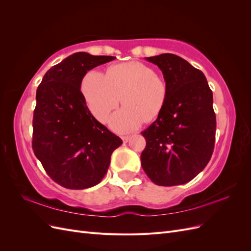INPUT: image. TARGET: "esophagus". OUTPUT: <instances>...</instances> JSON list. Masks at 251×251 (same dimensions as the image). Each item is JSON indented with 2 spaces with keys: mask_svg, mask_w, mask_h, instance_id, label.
Returning a JSON list of instances; mask_svg holds the SVG:
<instances>
[{
  "mask_svg": "<svg viewBox=\"0 0 251 251\" xmlns=\"http://www.w3.org/2000/svg\"><path fill=\"white\" fill-rule=\"evenodd\" d=\"M121 139H123V141L125 143H126L128 140H130V136H123V137H121Z\"/></svg>",
  "mask_w": 251,
  "mask_h": 251,
  "instance_id": "obj_1",
  "label": "esophagus"
}]
</instances>
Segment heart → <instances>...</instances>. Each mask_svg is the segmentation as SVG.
Returning <instances> with one entry per match:
<instances>
[{
    "instance_id": "1",
    "label": "heart",
    "mask_w": 251,
    "mask_h": 251,
    "mask_svg": "<svg viewBox=\"0 0 251 251\" xmlns=\"http://www.w3.org/2000/svg\"><path fill=\"white\" fill-rule=\"evenodd\" d=\"M81 92L89 111L100 123L107 120L121 97L124 108L113 114L109 125L115 132L127 133L160 115L169 88L153 68L140 62H126L109 67L107 75L89 71L82 78Z\"/></svg>"
}]
</instances>
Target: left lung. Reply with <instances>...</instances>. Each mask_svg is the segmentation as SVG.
Masks as SVG:
<instances>
[{
	"label": "left lung",
	"mask_w": 251,
	"mask_h": 251,
	"mask_svg": "<svg viewBox=\"0 0 251 251\" xmlns=\"http://www.w3.org/2000/svg\"><path fill=\"white\" fill-rule=\"evenodd\" d=\"M146 59L162 71L169 94L160 115L141 132L147 141L142 169L157 185L184 184L204 170L214 151L212 92L203 72L178 55L163 53Z\"/></svg>",
	"instance_id": "left-lung-1"
}]
</instances>
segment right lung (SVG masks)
<instances>
[{"instance_id":"1","label":"right lung","mask_w":251,"mask_h":251,"mask_svg":"<svg viewBox=\"0 0 251 251\" xmlns=\"http://www.w3.org/2000/svg\"><path fill=\"white\" fill-rule=\"evenodd\" d=\"M113 59L76 52L49 69L36 90L32 149L50 178L66 188L100 183L123 144L91 114L80 92L86 73Z\"/></svg>"}]
</instances>
